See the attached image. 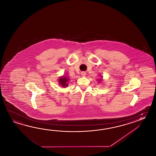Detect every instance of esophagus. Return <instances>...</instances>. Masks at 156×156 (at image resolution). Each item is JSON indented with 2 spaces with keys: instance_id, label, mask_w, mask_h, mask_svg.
Returning a JSON list of instances; mask_svg holds the SVG:
<instances>
[{
  "instance_id": "esophagus-1",
  "label": "esophagus",
  "mask_w": 156,
  "mask_h": 156,
  "mask_svg": "<svg viewBox=\"0 0 156 156\" xmlns=\"http://www.w3.org/2000/svg\"><path fill=\"white\" fill-rule=\"evenodd\" d=\"M86 72L85 71H82L81 73V75L83 76H85V75H86Z\"/></svg>"
}]
</instances>
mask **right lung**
Here are the masks:
<instances>
[{
    "label": "right lung",
    "mask_w": 156,
    "mask_h": 156,
    "mask_svg": "<svg viewBox=\"0 0 156 156\" xmlns=\"http://www.w3.org/2000/svg\"><path fill=\"white\" fill-rule=\"evenodd\" d=\"M68 79L66 77H62L60 78V83L61 85H62V87H66V86H68V83H67V81H68Z\"/></svg>",
    "instance_id": "1"
}]
</instances>
